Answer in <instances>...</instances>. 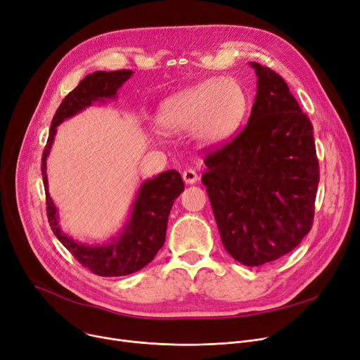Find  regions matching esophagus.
I'll list each match as a JSON object with an SVG mask.
<instances>
[{"instance_id":"34e87169","label":"esophagus","mask_w":360,"mask_h":360,"mask_svg":"<svg viewBox=\"0 0 360 360\" xmlns=\"http://www.w3.org/2000/svg\"><path fill=\"white\" fill-rule=\"evenodd\" d=\"M182 179L185 181V184H195L198 181V175L194 169H185L182 172Z\"/></svg>"}]
</instances>
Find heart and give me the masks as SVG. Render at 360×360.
<instances>
[{"mask_svg":"<svg viewBox=\"0 0 360 360\" xmlns=\"http://www.w3.org/2000/svg\"><path fill=\"white\" fill-rule=\"evenodd\" d=\"M247 105V91L238 80L209 79L165 99L156 122L166 132L191 129L201 146H219L235 134Z\"/></svg>","mask_w":360,"mask_h":360,"instance_id":"1","label":"heart"}]
</instances>
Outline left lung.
Instances as JSON below:
<instances>
[{
    "label": "left lung",
    "mask_w": 360,
    "mask_h": 360,
    "mask_svg": "<svg viewBox=\"0 0 360 360\" xmlns=\"http://www.w3.org/2000/svg\"><path fill=\"white\" fill-rule=\"evenodd\" d=\"M257 94L247 127L207 155L202 184L223 247L258 267L293 251L311 231L319 169L309 118L286 82L250 63Z\"/></svg>",
    "instance_id": "1"
}]
</instances>
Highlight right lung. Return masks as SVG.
<instances>
[{
  "mask_svg": "<svg viewBox=\"0 0 360 360\" xmlns=\"http://www.w3.org/2000/svg\"><path fill=\"white\" fill-rule=\"evenodd\" d=\"M131 70L94 71L70 91L56 109L49 137L42 156V178L46 194L48 220L53 235L91 273L102 277H118L136 273L146 267L163 247L167 217L174 201L184 191V181L176 170L170 169L158 176L146 179L136 195L124 228L106 243L89 245L65 235L60 226L56 209L49 191L46 176V158L56 134V127L94 102L115 99L120 87L131 77Z\"/></svg>",
  "mask_w": 360,
  "mask_h": 360,
  "instance_id": "add662e5",
  "label": "right lung"
}]
</instances>
